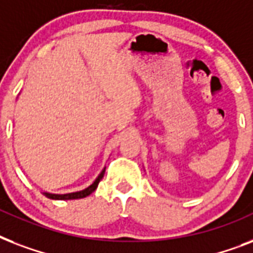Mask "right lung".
<instances>
[{
  "instance_id": "1",
  "label": "right lung",
  "mask_w": 253,
  "mask_h": 253,
  "mask_svg": "<svg viewBox=\"0 0 253 253\" xmlns=\"http://www.w3.org/2000/svg\"><path fill=\"white\" fill-rule=\"evenodd\" d=\"M105 169L106 168L102 169V172L99 173V176L95 178L94 182H93L90 186H87L86 189H84V190H80V192H75V193H68V194H52V193H47V192H44L43 194H44L47 198H51V200H79V198H84V197H87L89 194H91V193L94 192L95 189H97L99 181L102 180L103 174H105Z\"/></svg>"
}]
</instances>
